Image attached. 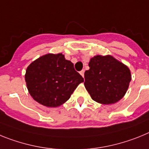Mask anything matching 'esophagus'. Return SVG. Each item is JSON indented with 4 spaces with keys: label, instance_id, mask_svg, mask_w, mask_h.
I'll list each match as a JSON object with an SVG mask.
<instances>
[{
    "label": "esophagus",
    "instance_id": "34e87169",
    "mask_svg": "<svg viewBox=\"0 0 149 149\" xmlns=\"http://www.w3.org/2000/svg\"><path fill=\"white\" fill-rule=\"evenodd\" d=\"M79 73L81 74V76H82V77H84V73H85V70H82L80 71Z\"/></svg>",
    "mask_w": 149,
    "mask_h": 149
}]
</instances>
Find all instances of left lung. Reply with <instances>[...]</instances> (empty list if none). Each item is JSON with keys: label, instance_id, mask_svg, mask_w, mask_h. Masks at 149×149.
I'll list each match as a JSON object with an SVG mask.
<instances>
[{"label": "left lung", "instance_id": "left-lung-1", "mask_svg": "<svg viewBox=\"0 0 149 149\" xmlns=\"http://www.w3.org/2000/svg\"><path fill=\"white\" fill-rule=\"evenodd\" d=\"M85 72V87L92 100L112 104L121 99L131 80L128 67L110 55H97L90 60Z\"/></svg>", "mask_w": 149, "mask_h": 149}]
</instances>
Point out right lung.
Wrapping results in <instances>:
<instances>
[{
    "mask_svg": "<svg viewBox=\"0 0 149 149\" xmlns=\"http://www.w3.org/2000/svg\"><path fill=\"white\" fill-rule=\"evenodd\" d=\"M25 82L32 97L42 105L59 107L69 100L82 76L61 53L48 54L28 66Z\"/></svg>",
    "mask_w": 149,
    "mask_h": 149,
    "instance_id": "1",
    "label": "right lung"
}]
</instances>
